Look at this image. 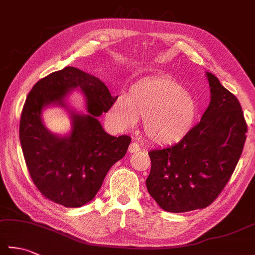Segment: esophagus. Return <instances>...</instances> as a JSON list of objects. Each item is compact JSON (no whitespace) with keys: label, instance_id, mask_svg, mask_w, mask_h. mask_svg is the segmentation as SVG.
Here are the masks:
<instances>
[{"label":"esophagus","instance_id":"esophagus-1","mask_svg":"<svg viewBox=\"0 0 255 255\" xmlns=\"http://www.w3.org/2000/svg\"><path fill=\"white\" fill-rule=\"evenodd\" d=\"M140 150V145H139V143L138 142H136V141H132L131 143H130V145H129V149H128V151L130 153H134V152H137V151H139Z\"/></svg>","mask_w":255,"mask_h":255}]
</instances>
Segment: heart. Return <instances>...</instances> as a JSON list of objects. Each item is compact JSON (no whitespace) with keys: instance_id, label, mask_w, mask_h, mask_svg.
I'll return each mask as SVG.
<instances>
[{"instance_id":"heart-1","label":"heart","mask_w":255,"mask_h":255,"mask_svg":"<svg viewBox=\"0 0 255 255\" xmlns=\"http://www.w3.org/2000/svg\"><path fill=\"white\" fill-rule=\"evenodd\" d=\"M198 111L195 97L175 80L148 78L132 85L128 96L119 95L107 113L118 130H130L143 118L148 138L158 143L181 140L192 128Z\"/></svg>"}]
</instances>
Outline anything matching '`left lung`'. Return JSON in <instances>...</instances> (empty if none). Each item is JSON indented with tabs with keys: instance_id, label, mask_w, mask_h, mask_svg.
<instances>
[{
	"instance_id": "left-lung-1",
	"label": "left lung",
	"mask_w": 255,
	"mask_h": 255,
	"mask_svg": "<svg viewBox=\"0 0 255 255\" xmlns=\"http://www.w3.org/2000/svg\"><path fill=\"white\" fill-rule=\"evenodd\" d=\"M210 103L200 122L181 141L149 151L148 192L170 213L203 209L218 197L234 173L248 126L239 101L206 72Z\"/></svg>"
}]
</instances>
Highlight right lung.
Wrapping results in <instances>:
<instances>
[{"mask_svg":"<svg viewBox=\"0 0 255 255\" xmlns=\"http://www.w3.org/2000/svg\"><path fill=\"white\" fill-rule=\"evenodd\" d=\"M77 87L85 93L88 114L72 112V132L53 135L42 123L41 112L51 104L67 107L65 97ZM116 97L100 79L73 67L52 72L32 86L21 111L19 140L31 180L47 199L70 208L91 202L108 170L126 154L130 137L111 136L97 119Z\"/></svg>","mask_w":255,"mask_h":255,"instance_id":"obj_1","label":"right lung"}]
</instances>
